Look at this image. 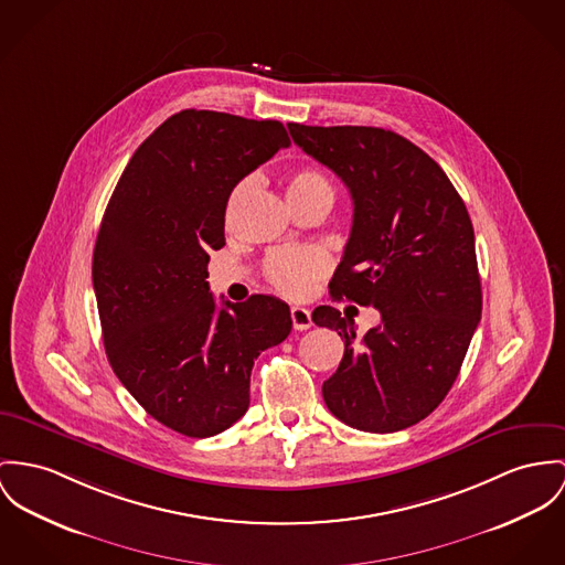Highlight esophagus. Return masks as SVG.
Wrapping results in <instances>:
<instances>
[{
    "mask_svg": "<svg viewBox=\"0 0 565 565\" xmlns=\"http://www.w3.org/2000/svg\"><path fill=\"white\" fill-rule=\"evenodd\" d=\"M290 318H292V327L297 331H307L311 327V313L305 307H292Z\"/></svg>",
    "mask_w": 565,
    "mask_h": 565,
    "instance_id": "obj_1",
    "label": "esophagus"
}]
</instances>
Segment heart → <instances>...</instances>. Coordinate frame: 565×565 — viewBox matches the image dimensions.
<instances>
[{"label":"heart","instance_id":"1","mask_svg":"<svg viewBox=\"0 0 565 565\" xmlns=\"http://www.w3.org/2000/svg\"><path fill=\"white\" fill-rule=\"evenodd\" d=\"M288 198L295 206L316 200L333 204L335 191L327 175L307 168L290 175ZM329 268L331 258L322 249H277L264 264V273L270 286L292 299L305 297L311 290V286L329 273Z\"/></svg>","mask_w":565,"mask_h":565}]
</instances>
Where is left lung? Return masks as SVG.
I'll return each instance as SVG.
<instances>
[{
	"mask_svg": "<svg viewBox=\"0 0 565 565\" xmlns=\"http://www.w3.org/2000/svg\"><path fill=\"white\" fill-rule=\"evenodd\" d=\"M288 130L342 178L354 204L331 297L381 311V324L356 338L352 316L313 309L311 320L344 340L340 367L322 385L324 404L363 433L415 426L451 390L481 318L467 206L435 159L393 130L297 122Z\"/></svg>",
	"mask_w": 565,
	"mask_h": 565,
	"instance_id": "left-lung-1",
	"label": "left lung"
}]
</instances>
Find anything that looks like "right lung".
<instances>
[{
	"label": "right lung",
	"mask_w": 565,
	"mask_h": 565,
	"mask_svg": "<svg viewBox=\"0 0 565 565\" xmlns=\"http://www.w3.org/2000/svg\"><path fill=\"white\" fill-rule=\"evenodd\" d=\"M288 146L277 120L184 109L135 150L100 221L92 281L107 359L143 411L180 435L236 424L254 361L290 335L284 301L254 295L218 309L206 281L232 189Z\"/></svg>",
	"instance_id": "obj_1"
}]
</instances>
